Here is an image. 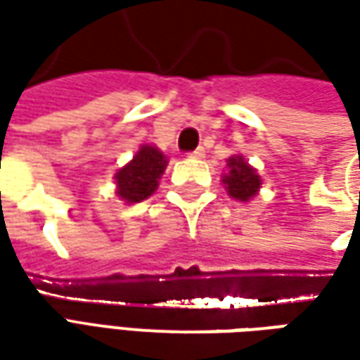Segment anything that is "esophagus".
<instances>
[{"instance_id": "34e87169", "label": "esophagus", "mask_w": 360, "mask_h": 360, "mask_svg": "<svg viewBox=\"0 0 360 360\" xmlns=\"http://www.w3.org/2000/svg\"><path fill=\"white\" fill-rule=\"evenodd\" d=\"M204 154H206V152H204V148H196V150H194V152H190L188 156H190V158H204Z\"/></svg>"}]
</instances>
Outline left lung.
Instances as JSON below:
<instances>
[{
	"mask_svg": "<svg viewBox=\"0 0 360 360\" xmlns=\"http://www.w3.org/2000/svg\"><path fill=\"white\" fill-rule=\"evenodd\" d=\"M226 166H229V172L222 176V182H224L229 196L240 202H248L250 198H255L260 190V184H262L255 168L248 162H244L242 156L229 158Z\"/></svg>",
	"mask_w": 360,
	"mask_h": 360,
	"instance_id": "1",
	"label": "left lung"
}]
</instances>
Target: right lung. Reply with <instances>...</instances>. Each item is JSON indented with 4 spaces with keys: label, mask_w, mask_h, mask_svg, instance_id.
Here are the masks:
<instances>
[{
    "label": "right lung",
    "mask_w": 360,
    "mask_h": 360,
    "mask_svg": "<svg viewBox=\"0 0 360 360\" xmlns=\"http://www.w3.org/2000/svg\"><path fill=\"white\" fill-rule=\"evenodd\" d=\"M168 160L156 146H140L136 156L114 176L118 186L116 194L128 204L146 200L156 192L158 180L162 178Z\"/></svg>",
    "instance_id": "obj_1"
}]
</instances>
